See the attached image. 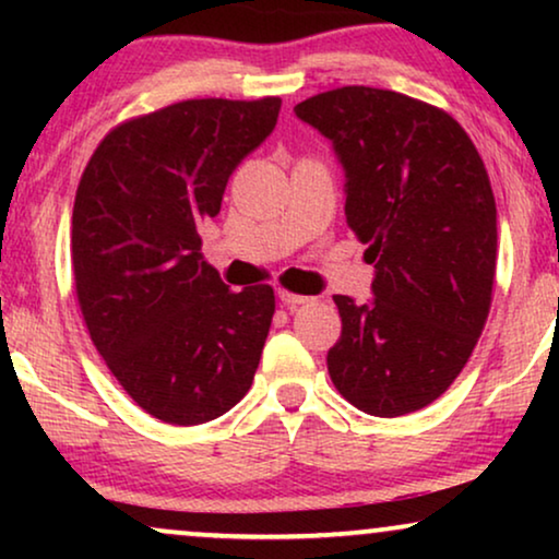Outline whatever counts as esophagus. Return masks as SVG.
Returning <instances> with one entry per match:
<instances>
[{"mask_svg": "<svg viewBox=\"0 0 559 559\" xmlns=\"http://www.w3.org/2000/svg\"><path fill=\"white\" fill-rule=\"evenodd\" d=\"M280 300L287 305V308H297V305H305L310 300V297L305 295H297V293H287V289H280Z\"/></svg>", "mask_w": 559, "mask_h": 559, "instance_id": "esophagus-1", "label": "esophagus"}]
</instances>
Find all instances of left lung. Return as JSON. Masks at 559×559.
Wrapping results in <instances>:
<instances>
[{
	"mask_svg": "<svg viewBox=\"0 0 559 559\" xmlns=\"http://www.w3.org/2000/svg\"><path fill=\"white\" fill-rule=\"evenodd\" d=\"M295 114L333 142L346 221L373 264V300H333L328 373L366 415L400 417L457 379L484 331L496 277V201L465 129L396 91L343 86Z\"/></svg>",
	"mask_w": 559,
	"mask_h": 559,
	"instance_id": "obj_1",
	"label": "left lung"
}]
</instances>
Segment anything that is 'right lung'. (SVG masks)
I'll return each instance as SVG.
<instances>
[{"label": "right lung", "instance_id": "add662e5", "mask_svg": "<svg viewBox=\"0 0 559 559\" xmlns=\"http://www.w3.org/2000/svg\"><path fill=\"white\" fill-rule=\"evenodd\" d=\"M280 106L188 98L121 121L75 190L71 264L88 335L136 407L167 425L211 423L254 381L274 289L231 293L203 262L198 228Z\"/></svg>", "mask_w": 559, "mask_h": 559}]
</instances>
